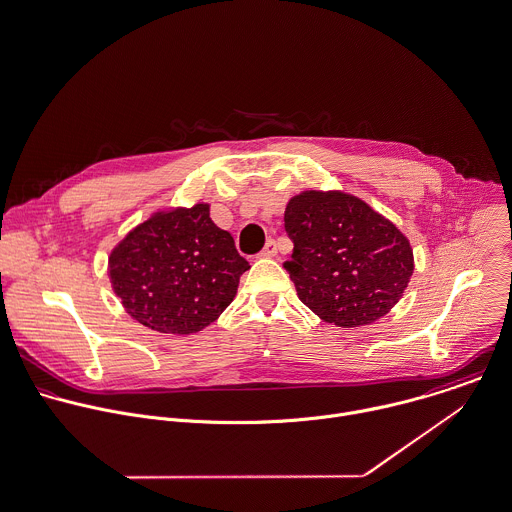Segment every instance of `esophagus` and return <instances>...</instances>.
I'll use <instances>...</instances> for the list:
<instances>
[{
	"label": "esophagus",
	"mask_w": 512,
	"mask_h": 512,
	"mask_svg": "<svg viewBox=\"0 0 512 512\" xmlns=\"http://www.w3.org/2000/svg\"><path fill=\"white\" fill-rule=\"evenodd\" d=\"M275 255H277V243H275V239H269L265 243V247L261 249L259 257H275Z\"/></svg>",
	"instance_id": "34e87169"
}]
</instances>
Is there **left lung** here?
Returning <instances> with one entry per match:
<instances>
[{
	"label": "left lung",
	"mask_w": 512,
	"mask_h": 512,
	"mask_svg": "<svg viewBox=\"0 0 512 512\" xmlns=\"http://www.w3.org/2000/svg\"><path fill=\"white\" fill-rule=\"evenodd\" d=\"M293 241L285 269L299 299L342 328L370 324L394 307L413 273L404 233L362 200L342 192H305L285 211Z\"/></svg>",
	"instance_id": "obj_1"
}]
</instances>
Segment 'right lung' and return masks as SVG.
<instances>
[{
  "mask_svg": "<svg viewBox=\"0 0 512 512\" xmlns=\"http://www.w3.org/2000/svg\"><path fill=\"white\" fill-rule=\"evenodd\" d=\"M108 263L126 312L164 334H194L211 324L249 269L205 204L156 213L118 243Z\"/></svg>",
  "mask_w": 512,
  "mask_h": 512,
  "instance_id": "1",
  "label": "right lung"
}]
</instances>
